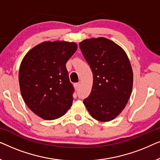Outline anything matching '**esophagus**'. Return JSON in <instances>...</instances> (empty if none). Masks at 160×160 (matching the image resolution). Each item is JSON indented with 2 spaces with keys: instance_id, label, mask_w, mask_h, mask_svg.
<instances>
[{
  "instance_id": "obj_1",
  "label": "esophagus",
  "mask_w": 160,
  "mask_h": 160,
  "mask_svg": "<svg viewBox=\"0 0 160 160\" xmlns=\"http://www.w3.org/2000/svg\"><path fill=\"white\" fill-rule=\"evenodd\" d=\"M80 86H81V82L76 83V84H74V87H75L76 89H78L80 87Z\"/></svg>"
}]
</instances>
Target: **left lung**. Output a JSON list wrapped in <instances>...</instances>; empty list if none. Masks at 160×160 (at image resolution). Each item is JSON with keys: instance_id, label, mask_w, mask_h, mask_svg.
<instances>
[{"instance_id": "8db88e82", "label": "left lung", "mask_w": 160, "mask_h": 160, "mask_svg": "<svg viewBox=\"0 0 160 160\" xmlns=\"http://www.w3.org/2000/svg\"><path fill=\"white\" fill-rule=\"evenodd\" d=\"M79 47L93 74L92 88L84 106L94 119L113 120L132 92L133 73L128 57L122 47L103 37L82 41Z\"/></svg>"}]
</instances>
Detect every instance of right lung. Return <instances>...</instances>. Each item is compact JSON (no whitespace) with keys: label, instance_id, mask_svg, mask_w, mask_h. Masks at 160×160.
Segmentation results:
<instances>
[{"label":"right lung","instance_id":"add662e5","mask_svg":"<svg viewBox=\"0 0 160 160\" xmlns=\"http://www.w3.org/2000/svg\"><path fill=\"white\" fill-rule=\"evenodd\" d=\"M77 49L67 41H45L30 50L19 71L21 95L30 110L46 120L60 118L71 108L74 88L66 62Z\"/></svg>","mask_w":160,"mask_h":160}]
</instances>
